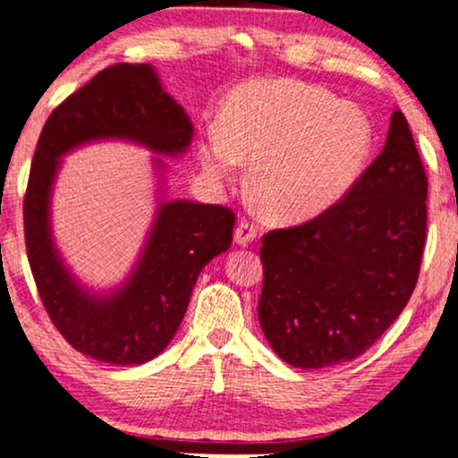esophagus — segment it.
<instances>
[{"mask_svg": "<svg viewBox=\"0 0 458 458\" xmlns=\"http://www.w3.org/2000/svg\"><path fill=\"white\" fill-rule=\"evenodd\" d=\"M256 234H258L256 225L249 222H241L234 228V242L239 247H247L249 242H253V239H256Z\"/></svg>", "mask_w": 458, "mask_h": 458, "instance_id": "obj_1", "label": "esophagus"}]
</instances>
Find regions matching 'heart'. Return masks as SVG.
Returning a JSON list of instances; mask_svg holds the SVG:
<instances>
[{"instance_id": "b5f03b06", "label": "heart", "mask_w": 458, "mask_h": 458, "mask_svg": "<svg viewBox=\"0 0 458 458\" xmlns=\"http://www.w3.org/2000/svg\"><path fill=\"white\" fill-rule=\"evenodd\" d=\"M372 143V120L355 103L319 86L253 80L230 92L222 131L205 132L200 162L217 182L247 162L259 207L279 222H302L351 192Z\"/></svg>"}]
</instances>
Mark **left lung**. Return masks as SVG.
<instances>
[{"label": "left lung", "instance_id": "obj_1", "mask_svg": "<svg viewBox=\"0 0 458 458\" xmlns=\"http://www.w3.org/2000/svg\"><path fill=\"white\" fill-rule=\"evenodd\" d=\"M427 175L402 109L383 152L321 216L262 239L258 304L272 351L293 368L352 361L397 319L419 279Z\"/></svg>", "mask_w": 458, "mask_h": 458}]
</instances>
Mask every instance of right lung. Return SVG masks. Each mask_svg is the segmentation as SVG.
Returning <instances> with one entry per match:
<instances>
[{
    "instance_id": "right-lung-1",
    "label": "right lung",
    "mask_w": 458,
    "mask_h": 458,
    "mask_svg": "<svg viewBox=\"0 0 458 458\" xmlns=\"http://www.w3.org/2000/svg\"><path fill=\"white\" fill-rule=\"evenodd\" d=\"M194 137L154 65L118 63L67 97L39 135L25 194V242L39 298L75 351L112 366H141L169 346L200 270L228 251L234 213L219 205L166 199V162ZM95 140H129L156 153L159 205L130 276L107 293L86 288L51 234V192L63 155Z\"/></svg>"
}]
</instances>
